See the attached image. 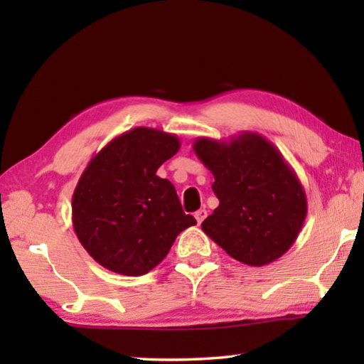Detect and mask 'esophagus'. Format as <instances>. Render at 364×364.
I'll return each instance as SVG.
<instances>
[{"label":"esophagus","instance_id":"34e87169","mask_svg":"<svg viewBox=\"0 0 364 364\" xmlns=\"http://www.w3.org/2000/svg\"><path fill=\"white\" fill-rule=\"evenodd\" d=\"M205 217H207V210H205V208H200V210H197L196 213H194V218H196V221H197V223H202V221H204L205 220Z\"/></svg>","mask_w":364,"mask_h":364}]
</instances>
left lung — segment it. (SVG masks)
Here are the masks:
<instances>
[{
    "label": "left lung",
    "mask_w": 364,
    "mask_h": 364,
    "mask_svg": "<svg viewBox=\"0 0 364 364\" xmlns=\"http://www.w3.org/2000/svg\"><path fill=\"white\" fill-rule=\"evenodd\" d=\"M196 156L212 171L220 205L202 231L228 255L250 267L278 260L306 217V194L278 147L254 132L231 139L197 138Z\"/></svg>",
    "instance_id": "1"
}]
</instances>
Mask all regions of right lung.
Masks as SVG:
<instances>
[{"instance_id": "1", "label": "right lung", "mask_w": 364, "mask_h": 364, "mask_svg": "<svg viewBox=\"0 0 364 364\" xmlns=\"http://www.w3.org/2000/svg\"><path fill=\"white\" fill-rule=\"evenodd\" d=\"M176 134L136 127L95 154L72 196V225L85 250L109 271L143 276L178 234L197 221L157 170L180 151Z\"/></svg>"}]
</instances>
